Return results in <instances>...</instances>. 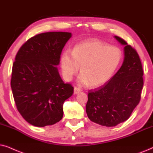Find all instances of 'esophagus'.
Segmentation results:
<instances>
[{
	"label": "esophagus",
	"instance_id": "34e87169",
	"mask_svg": "<svg viewBox=\"0 0 153 153\" xmlns=\"http://www.w3.org/2000/svg\"><path fill=\"white\" fill-rule=\"evenodd\" d=\"M80 91V89L78 88V87H75L74 88V94H78Z\"/></svg>",
	"mask_w": 153,
	"mask_h": 153
}]
</instances>
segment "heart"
Masks as SVG:
<instances>
[{"instance_id":"obj_1","label":"heart","mask_w":153,"mask_h":153,"mask_svg":"<svg viewBox=\"0 0 153 153\" xmlns=\"http://www.w3.org/2000/svg\"><path fill=\"white\" fill-rule=\"evenodd\" d=\"M123 53L98 40H89L76 45L71 54L66 51L61 56L64 78L71 80L80 66L78 82L82 85L98 87L107 82L120 66Z\"/></svg>"}]
</instances>
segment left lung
Listing matches in <instances>:
<instances>
[{"label":"left lung","mask_w":153,"mask_h":153,"mask_svg":"<svg viewBox=\"0 0 153 153\" xmlns=\"http://www.w3.org/2000/svg\"><path fill=\"white\" fill-rule=\"evenodd\" d=\"M125 59L117 73L102 86L88 91L86 112L89 119L105 127H115L130 117L139 103L143 86V70L135 49L123 38Z\"/></svg>","instance_id":"left-lung-1"}]
</instances>
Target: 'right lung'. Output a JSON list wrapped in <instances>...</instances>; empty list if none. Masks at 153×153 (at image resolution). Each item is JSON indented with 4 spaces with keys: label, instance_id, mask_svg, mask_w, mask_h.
<instances>
[{
    "label": "right lung",
    "instance_id": "add662e5",
    "mask_svg": "<svg viewBox=\"0 0 153 153\" xmlns=\"http://www.w3.org/2000/svg\"><path fill=\"white\" fill-rule=\"evenodd\" d=\"M71 33L47 32L30 38L19 48L13 65L11 88L18 111L36 127L52 125L63 117V104L73 94L56 66Z\"/></svg>",
    "mask_w": 153,
    "mask_h": 153
}]
</instances>
